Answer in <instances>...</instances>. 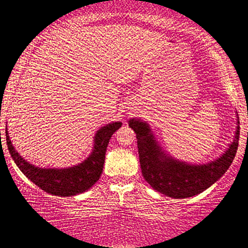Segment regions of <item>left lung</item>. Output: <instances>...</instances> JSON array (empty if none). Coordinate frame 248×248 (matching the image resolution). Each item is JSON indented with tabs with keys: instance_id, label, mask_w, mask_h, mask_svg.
Wrapping results in <instances>:
<instances>
[{
	"instance_id": "8db88e82",
	"label": "left lung",
	"mask_w": 248,
	"mask_h": 248,
	"mask_svg": "<svg viewBox=\"0 0 248 248\" xmlns=\"http://www.w3.org/2000/svg\"><path fill=\"white\" fill-rule=\"evenodd\" d=\"M235 136L224 153L207 163L196 164L171 156L161 147L150 124L133 118L128 124L136 133L140 169L144 179L158 193L172 199H187L201 194L217 183L232 166L239 140V119Z\"/></svg>"
}]
</instances>
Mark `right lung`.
I'll return each instance as SVG.
<instances>
[{
  "instance_id": "obj_1",
  "label": "right lung",
  "mask_w": 248,
  "mask_h": 248,
  "mask_svg": "<svg viewBox=\"0 0 248 248\" xmlns=\"http://www.w3.org/2000/svg\"><path fill=\"white\" fill-rule=\"evenodd\" d=\"M120 121L105 124L96 131L91 154L81 163L69 168H39L25 160L13 147L5 128L6 144L11 157L22 173L46 193L55 196H75L88 190L100 179L105 152L112 135L121 127Z\"/></svg>"
}]
</instances>
